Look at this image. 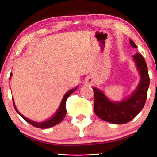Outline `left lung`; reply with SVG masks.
Returning a JSON list of instances; mask_svg holds the SVG:
<instances>
[{
	"mask_svg": "<svg viewBox=\"0 0 157 157\" xmlns=\"http://www.w3.org/2000/svg\"><path fill=\"white\" fill-rule=\"evenodd\" d=\"M132 48H137L135 42L129 39ZM136 68L140 75L138 86L129 97L120 101H112L99 88H93L94 112L105 121L111 124H124L132 120L144 107L150 83L148 67L144 58L140 53L132 56Z\"/></svg>",
	"mask_w": 157,
	"mask_h": 157,
	"instance_id": "8db88e82",
	"label": "left lung"
}]
</instances>
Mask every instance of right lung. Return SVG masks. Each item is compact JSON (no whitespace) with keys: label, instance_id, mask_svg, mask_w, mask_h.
Segmentation results:
<instances>
[{"label":"right lung","instance_id":"right-lung-1","mask_svg":"<svg viewBox=\"0 0 157 157\" xmlns=\"http://www.w3.org/2000/svg\"><path fill=\"white\" fill-rule=\"evenodd\" d=\"M12 74L11 73L10 78H11V77H12ZM77 88H78V86H77L76 88H72V89L69 90V91H67V93L65 94V95L63 96V99H62V100H61V102H60V106H59V107H58V109H57V111H56V113H55V114L52 117H51V118H49V119L45 120L44 121H42V122L33 121H32L31 119H28V118H26V117L22 116L21 113H20L17 110V109L16 106H15L14 99L12 98L13 104H14V107L15 110H16V112L18 114L20 115V116H21L23 119L25 120L28 123H29L30 124H31L32 126H35V127L40 128V129H48V128H50V127H52V126H56V124H59V123H60L63 120V118H65V116H66V114H67V109H66V102H67V100L68 99V97H69L74 91H75V90H77Z\"/></svg>","mask_w":157,"mask_h":157}]
</instances>
